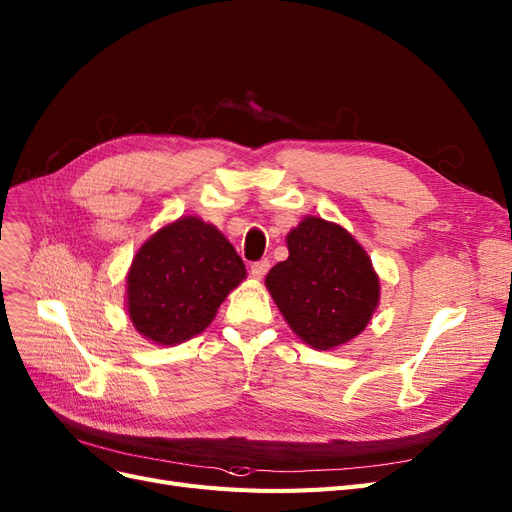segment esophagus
I'll return each instance as SVG.
<instances>
[{"instance_id":"esophagus-1","label":"esophagus","mask_w":512,"mask_h":512,"mask_svg":"<svg viewBox=\"0 0 512 512\" xmlns=\"http://www.w3.org/2000/svg\"><path fill=\"white\" fill-rule=\"evenodd\" d=\"M269 260L264 258V260H258V262H252V267H250V273H252V277H256V279H262L264 275H267V271H269Z\"/></svg>"}]
</instances>
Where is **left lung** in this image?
I'll use <instances>...</instances> for the list:
<instances>
[{"instance_id":"8db88e82","label":"left lung","mask_w":512,"mask_h":512,"mask_svg":"<svg viewBox=\"0 0 512 512\" xmlns=\"http://www.w3.org/2000/svg\"><path fill=\"white\" fill-rule=\"evenodd\" d=\"M290 256L267 284L290 328L313 349L356 339L379 305V275L343 226L307 216L286 237Z\"/></svg>"}]
</instances>
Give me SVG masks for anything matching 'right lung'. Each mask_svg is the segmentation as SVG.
Masks as SVG:
<instances>
[{"mask_svg":"<svg viewBox=\"0 0 512 512\" xmlns=\"http://www.w3.org/2000/svg\"><path fill=\"white\" fill-rule=\"evenodd\" d=\"M245 264L214 224L184 216L137 250L127 275V311L135 330L158 345H178L203 332Z\"/></svg>","mask_w":512,"mask_h":512,"instance_id":"obj_1","label":"right lung"}]
</instances>
